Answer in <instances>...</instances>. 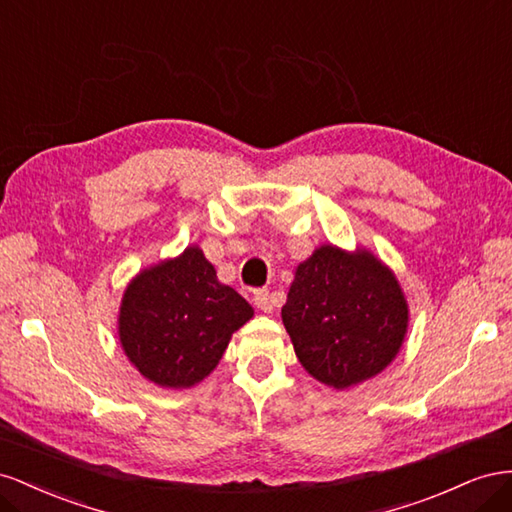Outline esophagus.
<instances>
[{"mask_svg":"<svg viewBox=\"0 0 512 512\" xmlns=\"http://www.w3.org/2000/svg\"><path fill=\"white\" fill-rule=\"evenodd\" d=\"M253 302L259 311L264 313H272L274 311V298L268 289H257L255 296H253Z\"/></svg>","mask_w":512,"mask_h":512,"instance_id":"obj_1","label":"esophagus"}]
</instances>
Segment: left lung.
Masks as SVG:
<instances>
[{
  "instance_id": "8db88e82",
  "label": "left lung",
  "mask_w": 512,
  "mask_h": 512,
  "mask_svg": "<svg viewBox=\"0 0 512 512\" xmlns=\"http://www.w3.org/2000/svg\"><path fill=\"white\" fill-rule=\"evenodd\" d=\"M281 317L302 367L343 390L399 354L410 309L397 276L371 251L324 244L296 268Z\"/></svg>"
}]
</instances>
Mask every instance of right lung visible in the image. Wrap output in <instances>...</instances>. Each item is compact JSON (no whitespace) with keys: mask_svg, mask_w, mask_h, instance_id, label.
I'll return each instance as SVG.
<instances>
[{"mask_svg":"<svg viewBox=\"0 0 512 512\" xmlns=\"http://www.w3.org/2000/svg\"><path fill=\"white\" fill-rule=\"evenodd\" d=\"M253 306L216 279L199 246L141 270L128 283L118 334L137 371L163 388H191L223 358Z\"/></svg>","mask_w":512,"mask_h":512,"instance_id":"add662e5","label":"right lung"}]
</instances>
